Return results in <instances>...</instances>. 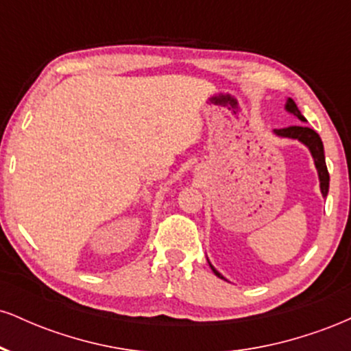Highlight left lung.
<instances>
[{"label": "left lung", "instance_id": "8db88e82", "mask_svg": "<svg viewBox=\"0 0 351 351\" xmlns=\"http://www.w3.org/2000/svg\"><path fill=\"white\" fill-rule=\"evenodd\" d=\"M285 110L291 112L292 115H295L297 119L300 120V122H307V120H305V117L302 115L299 108H297V104L293 102L292 99H287V102H285ZM274 134H276L277 136H282V138L299 140L300 143H304L305 147L308 148L310 153H312V156H313V163H315V168H317V173H318V180H320L322 196H324V198H327L328 186H330V175H328V170H327V163H325L324 143H322L320 135H318L315 130H312V128L305 127V125H293V127H287V128H276V130H274ZM208 263H209V261H208ZM209 267L213 269V272H215L216 276L219 277V279H224V277L221 276V274L217 272L211 264H209ZM224 280H226V279H224Z\"/></svg>", "mask_w": 351, "mask_h": 351}]
</instances>
